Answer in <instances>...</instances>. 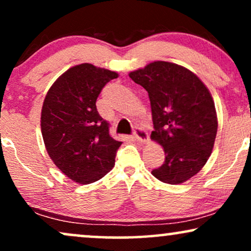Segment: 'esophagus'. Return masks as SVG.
Listing matches in <instances>:
<instances>
[{"label": "esophagus", "mask_w": 251, "mask_h": 251, "mask_svg": "<svg viewBox=\"0 0 251 251\" xmlns=\"http://www.w3.org/2000/svg\"><path fill=\"white\" fill-rule=\"evenodd\" d=\"M134 139L136 141L146 144L148 141V133L141 127H135L134 129Z\"/></svg>", "instance_id": "34e87169"}]
</instances>
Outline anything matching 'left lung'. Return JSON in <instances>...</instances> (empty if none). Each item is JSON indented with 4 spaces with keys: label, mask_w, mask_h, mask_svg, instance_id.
Masks as SVG:
<instances>
[{
    "label": "left lung",
    "mask_w": 251,
    "mask_h": 251,
    "mask_svg": "<svg viewBox=\"0 0 251 251\" xmlns=\"http://www.w3.org/2000/svg\"><path fill=\"white\" fill-rule=\"evenodd\" d=\"M129 77L147 90L151 136L166 153L151 174L163 183H184L205 166L214 146L218 119L210 91L189 69L166 61L149 63Z\"/></svg>",
    "instance_id": "8db88e82"
}]
</instances>
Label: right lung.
Returning a JSON list of instances; mask_svg holds the SVG:
<instances>
[{
    "mask_svg": "<svg viewBox=\"0 0 251 251\" xmlns=\"http://www.w3.org/2000/svg\"><path fill=\"white\" fill-rule=\"evenodd\" d=\"M116 72L90 63L74 66L53 83L41 109V133L50 160L76 183L100 179L115 166L122 141L110 135V124L96 100Z\"/></svg>",
    "mask_w": 251,
    "mask_h": 251,
    "instance_id": "add662e5",
    "label": "right lung"
}]
</instances>
